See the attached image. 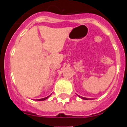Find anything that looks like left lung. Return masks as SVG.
Returning <instances> with one entry per match:
<instances>
[{
    "instance_id": "1",
    "label": "left lung",
    "mask_w": 127,
    "mask_h": 127,
    "mask_svg": "<svg viewBox=\"0 0 127 127\" xmlns=\"http://www.w3.org/2000/svg\"><path fill=\"white\" fill-rule=\"evenodd\" d=\"M78 96H79V95H78ZM79 97H80V98H81L82 99H83V100H89V99H88V98H85V97H80V96H79Z\"/></svg>"
}]
</instances>
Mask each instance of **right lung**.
Here are the masks:
<instances>
[{"label": "right lung", "mask_w": 127, "mask_h": 127, "mask_svg": "<svg viewBox=\"0 0 127 127\" xmlns=\"http://www.w3.org/2000/svg\"><path fill=\"white\" fill-rule=\"evenodd\" d=\"M48 97H49V96H48V97H45V98H41V99H37V100H38V101H42V100H44L47 99Z\"/></svg>", "instance_id": "add662e5"}]
</instances>
